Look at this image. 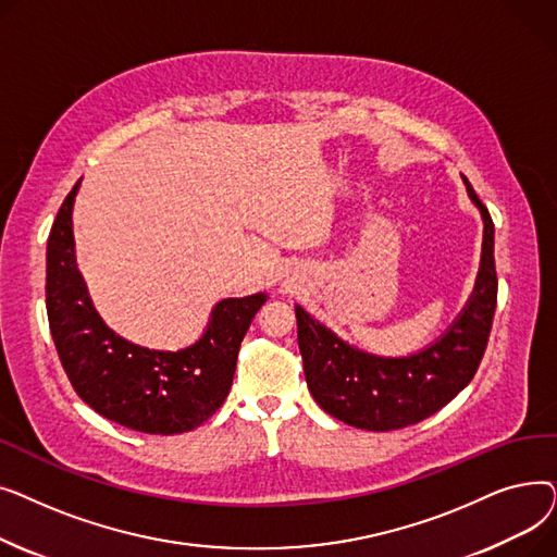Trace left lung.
Segmentation results:
<instances>
[{"mask_svg": "<svg viewBox=\"0 0 557 557\" xmlns=\"http://www.w3.org/2000/svg\"><path fill=\"white\" fill-rule=\"evenodd\" d=\"M462 181L485 221L481 271L465 311L431 347L404 359L372 357L349 347L302 307H296L309 393L325 413L349 426L393 431L418 424L449 404L481 366L499 284L494 267V223L470 181Z\"/></svg>", "mask_w": 557, "mask_h": 557, "instance_id": "1", "label": "left lung"}]
</instances>
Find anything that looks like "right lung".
Returning a JSON list of instances; mask_svg holds the SVG:
<instances>
[{
    "mask_svg": "<svg viewBox=\"0 0 557 557\" xmlns=\"http://www.w3.org/2000/svg\"><path fill=\"white\" fill-rule=\"evenodd\" d=\"M63 200L47 242V315L58 359L76 395L116 424L173 435L200 426L225 401L242 341L267 296L221 300L198 343L181 352H151L116 336L87 296L76 271L72 208Z\"/></svg>",
    "mask_w": 557,
    "mask_h": 557,
    "instance_id": "obj_1",
    "label": "right lung"
}]
</instances>
